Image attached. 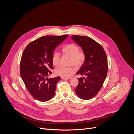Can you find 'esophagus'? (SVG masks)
<instances>
[{"label":"esophagus","mask_w":134,"mask_h":134,"mask_svg":"<svg viewBox=\"0 0 134 134\" xmlns=\"http://www.w3.org/2000/svg\"><path fill=\"white\" fill-rule=\"evenodd\" d=\"M71 77H61V79L63 80H67V79H70Z\"/></svg>","instance_id":"1"}]
</instances>
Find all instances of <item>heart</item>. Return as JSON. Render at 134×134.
<instances>
[{
    "mask_svg": "<svg viewBox=\"0 0 134 134\" xmlns=\"http://www.w3.org/2000/svg\"><path fill=\"white\" fill-rule=\"evenodd\" d=\"M62 52L64 54L70 56V64H74L76 66H81L84 62L85 58V53L82 50H80L79 47L75 43H69L64 46L62 48ZM52 64L55 66H58L60 64V53L54 51L51 57ZM76 71V68L74 66L65 67L61 66L54 69L55 75L62 77H68Z\"/></svg>",
    "mask_w": 134,
    "mask_h": 134,
    "instance_id": "b5f03b06",
    "label": "heart"
}]
</instances>
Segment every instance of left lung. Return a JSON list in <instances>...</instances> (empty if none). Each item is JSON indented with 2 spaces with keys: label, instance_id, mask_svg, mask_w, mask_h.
Returning a JSON list of instances; mask_svg holds the SVG:
<instances>
[{
  "label": "left lung",
  "instance_id": "obj_1",
  "mask_svg": "<svg viewBox=\"0 0 134 134\" xmlns=\"http://www.w3.org/2000/svg\"><path fill=\"white\" fill-rule=\"evenodd\" d=\"M71 39L82 47L85 53L84 63L76 73L85 77L78 79L76 93L82 99L89 100L98 93L107 77V55L103 47L90 37L73 35Z\"/></svg>",
  "mask_w": 134,
  "mask_h": 134
}]
</instances>
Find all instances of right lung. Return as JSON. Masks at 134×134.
Returning a JSON list of instances; mask_svg holds the SVG:
<instances>
[{"mask_svg":"<svg viewBox=\"0 0 134 134\" xmlns=\"http://www.w3.org/2000/svg\"><path fill=\"white\" fill-rule=\"evenodd\" d=\"M68 35H47L30 42L25 48L20 63V74L30 94L36 100L46 102L55 94L59 76L48 79L53 68L51 57L54 50Z\"/></svg>","mask_w":134,"mask_h":134,"instance_id":"right-lung-1","label":"right lung"}]
</instances>
